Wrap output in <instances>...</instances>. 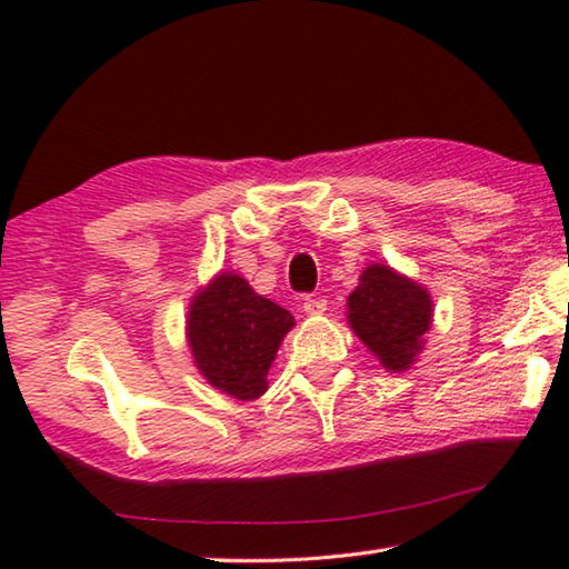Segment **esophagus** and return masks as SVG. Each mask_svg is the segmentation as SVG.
<instances>
[{"label":"esophagus","mask_w":569,"mask_h":569,"mask_svg":"<svg viewBox=\"0 0 569 569\" xmlns=\"http://www.w3.org/2000/svg\"><path fill=\"white\" fill-rule=\"evenodd\" d=\"M303 311L306 316H321L326 311V298H306Z\"/></svg>","instance_id":"esophagus-1"}]
</instances>
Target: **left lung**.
<instances>
[{"instance_id":"obj_1","label":"left lung","mask_w":569,"mask_h":569,"mask_svg":"<svg viewBox=\"0 0 569 569\" xmlns=\"http://www.w3.org/2000/svg\"><path fill=\"white\" fill-rule=\"evenodd\" d=\"M435 319L431 293L391 266L369 263L346 301V321L391 373L409 371Z\"/></svg>"}]
</instances>
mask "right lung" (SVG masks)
Instances as JSON below:
<instances>
[{"instance_id":"add662e5","label":"right lung","mask_w":569,"mask_h":569,"mask_svg":"<svg viewBox=\"0 0 569 569\" xmlns=\"http://www.w3.org/2000/svg\"><path fill=\"white\" fill-rule=\"evenodd\" d=\"M293 326V316L258 296L243 276L220 271L190 298L186 339L192 363L210 387L230 399L253 401L266 393L268 369Z\"/></svg>"}]
</instances>
